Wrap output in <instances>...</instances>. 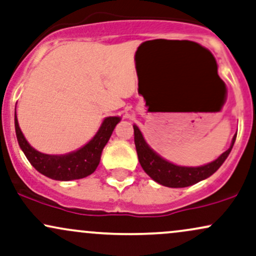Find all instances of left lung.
Returning <instances> with one entry per match:
<instances>
[{
  "label": "left lung",
  "mask_w": 256,
  "mask_h": 256,
  "mask_svg": "<svg viewBox=\"0 0 256 256\" xmlns=\"http://www.w3.org/2000/svg\"><path fill=\"white\" fill-rule=\"evenodd\" d=\"M133 127L138 158H139L140 165L142 166L144 171L153 181L170 188L189 187V186H193L213 175L230 154L236 140L235 134L229 148L211 163L201 165V166H180V165L170 163L166 159L160 157L157 152L153 151L144 139L142 133L138 128V126L134 124Z\"/></svg>",
  "instance_id": "left-lung-1"
}]
</instances>
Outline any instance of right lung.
<instances>
[{
    "instance_id": "add662e5",
    "label": "right lung",
    "mask_w": 256,
    "mask_h": 256,
    "mask_svg": "<svg viewBox=\"0 0 256 256\" xmlns=\"http://www.w3.org/2000/svg\"><path fill=\"white\" fill-rule=\"evenodd\" d=\"M121 117L110 116L104 118L98 132L85 146L66 154H45L34 150L27 142L19 127L15 108V133L20 148L36 170L42 175L56 181H72L87 177L97 169L103 148L109 141Z\"/></svg>"
}]
</instances>
